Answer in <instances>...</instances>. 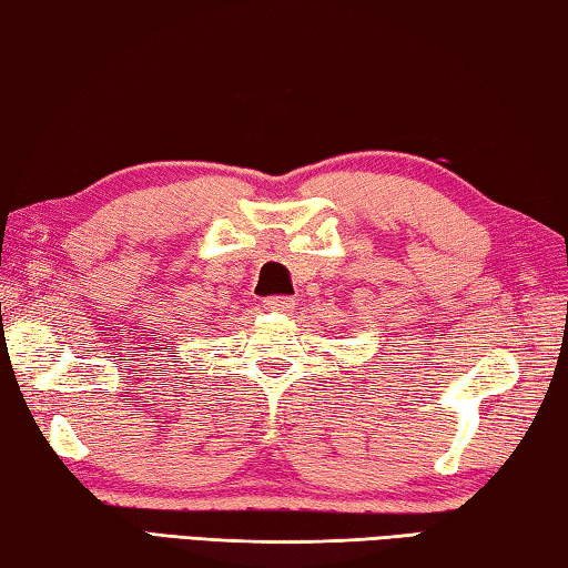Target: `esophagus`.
<instances>
[{
    "mask_svg": "<svg viewBox=\"0 0 568 568\" xmlns=\"http://www.w3.org/2000/svg\"><path fill=\"white\" fill-rule=\"evenodd\" d=\"M264 310L274 314H290L294 310V300L292 296H268V300H264Z\"/></svg>",
    "mask_w": 568,
    "mask_h": 568,
    "instance_id": "34e87169",
    "label": "esophagus"
}]
</instances>
